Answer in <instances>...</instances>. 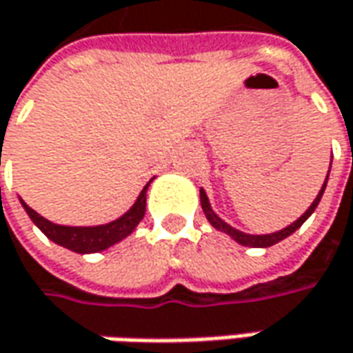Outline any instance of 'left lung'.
I'll use <instances>...</instances> for the list:
<instances>
[{
	"mask_svg": "<svg viewBox=\"0 0 353 353\" xmlns=\"http://www.w3.org/2000/svg\"><path fill=\"white\" fill-rule=\"evenodd\" d=\"M326 183H328V176H326V181H324V184H322V188H320L319 196L314 198V202L310 204V208L296 220V222H292L291 225H287L285 230H281V232H275V234H267V236H250V234H243V232H237V230H234L232 225H228L225 222H222L214 212H212L210 208V202H208V196H206V192L204 190H200V202H202V208H204V214H206V218L210 220V224L216 228V230H222V232H225V234H230V236L234 237L236 241H239L241 245H251V248H269V245H275L277 241H281V239H285L287 236H291L292 232H296L301 225L305 224V220L312 214V212L316 210V206H319L320 198H322V194H324V188H326Z\"/></svg>",
	"mask_w": 353,
	"mask_h": 353,
	"instance_id": "8db88e82",
	"label": "left lung"
}]
</instances>
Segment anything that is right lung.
I'll use <instances>...</instances> for the list:
<instances>
[{
  "label": "right lung",
  "instance_id": "right-lung-1",
  "mask_svg": "<svg viewBox=\"0 0 353 353\" xmlns=\"http://www.w3.org/2000/svg\"><path fill=\"white\" fill-rule=\"evenodd\" d=\"M147 188L149 183L145 184V188L141 190V194L137 196L135 204L131 206V210L128 214H123L116 222H110L105 225H96V228H70V225H57L52 222L45 220L43 216H39L37 212L27 206L23 200V208L27 210L29 218L33 220L37 228L54 243H59L62 248L76 251V253H94V251H102L110 245L117 243L119 239H123L129 236L135 225L139 224L145 216V204H147Z\"/></svg>",
  "mask_w": 353,
  "mask_h": 353
}]
</instances>
